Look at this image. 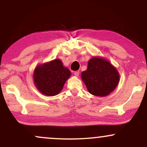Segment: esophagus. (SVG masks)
Here are the masks:
<instances>
[{"label": "esophagus", "mask_w": 147, "mask_h": 147, "mask_svg": "<svg viewBox=\"0 0 147 147\" xmlns=\"http://www.w3.org/2000/svg\"><path fill=\"white\" fill-rule=\"evenodd\" d=\"M74 75H75V76H77V77H78V76L79 75V71H75V72H74Z\"/></svg>", "instance_id": "obj_1"}]
</instances>
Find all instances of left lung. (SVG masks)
Listing matches in <instances>:
<instances>
[{
  "mask_svg": "<svg viewBox=\"0 0 147 147\" xmlns=\"http://www.w3.org/2000/svg\"><path fill=\"white\" fill-rule=\"evenodd\" d=\"M82 79L88 90L99 97L109 95L117 87L119 72L109 61L102 57H93L88 62L87 70L82 73Z\"/></svg>",
  "mask_w": 147,
  "mask_h": 147,
  "instance_id": "8db88e82",
  "label": "left lung"
}]
</instances>
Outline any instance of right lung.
I'll return each instance as SVG.
<instances>
[{"label": "right lung", "mask_w": 147, "mask_h": 147, "mask_svg": "<svg viewBox=\"0 0 147 147\" xmlns=\"http://www.w3.org/2000/svg\"><path fill=\"white\" fill-rule=\"evenodd\" d=\"M71 72L63 66L59 59L38 65L34 71V82L36 88L43 95L55 96L63 89Z\"/></svg>", "instance_id": "obj_1"}]
</instances>
